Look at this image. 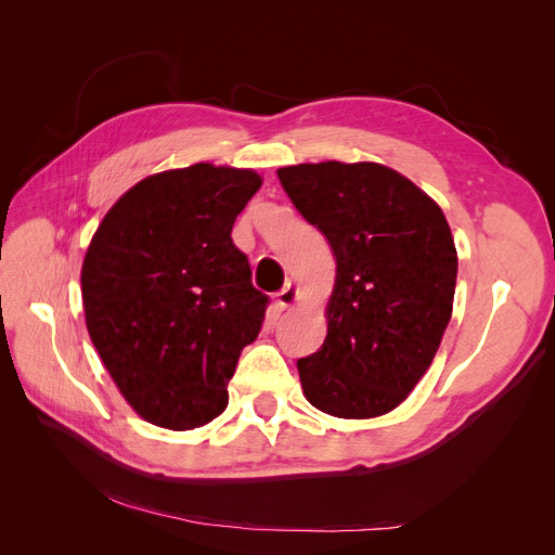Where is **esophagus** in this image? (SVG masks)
Here are the masks:
<instances>
[{"mask_svg": "<svg viewBox=\"0 0 555 555\" xmlns=\"http://www.w3.org/2000/svg\"><path fill=\"white\" fill-rule=\"evenodd\" d=\"M296 300H298V287H296L294 282H287L278 292V308L280 310H287V308H292L296 304Z\"/></svg>", "mask_w": 555, "mask_h": 555, "instance_id": "obj_1", "label": "esophagus"}]
</instances>
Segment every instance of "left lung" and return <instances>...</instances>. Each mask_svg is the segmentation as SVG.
Listing matches in <instances>:
<instances>
[{
  "label": "left lung",
  "mask_w": 555,
  "mask_h": 555,
  "mask_svg": "<svg viewBox=\"0 0 555 555\" xmlns=\"http://www.w3.org/2000/svg\"><path fill=\"white\" fill-rule=\"evenodd\" d=\"M278 178L335 257L326 340L296 363L304 393L340 418L391 412L430 367L451 319L459 257L447 217L375 162L284 166Z\"/></svg>",
  "instance_id": "left-lung-1"
}]
</instances>
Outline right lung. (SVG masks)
Masks as SVG:
<instances>
[{"mask_svg":"<svg viewBox=\"0 0 555 555\" xmlns=\"http://www.w3.org/2000/svg\"><path fill=\"white\" fill-rule=\"evenodd\" d=\"M261 188L249 169L194 164L117 198L82 261L90 338L145 422L198 428L220 416L268 296L251 287L231 229Z\"/></svg>","mask_w":555,"mask_h":555,"instance_id":"add662e5","label":"right lung"}]
</instances>
